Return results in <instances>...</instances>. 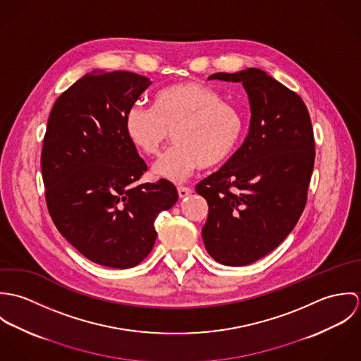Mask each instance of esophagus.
Listing matches in <instances>:
<instances>
[{
  "label": "esophagus",
  "mask_w": 361,
  "mask_h": 361,
  "mask_svg": "<svg viewBox=\"0 0 361 361\" xmlns=\"http://www.w3.org/2000/svg\"><path fill=\"white\" fill-rule=\"evenodd\" d=\"M192 189L190 188H186V186H178V195H179V197L180 199H183V197H188L189 195H192Z\"/></svg>",
  "instance_id": "esophagus-1"
}]
</instances>
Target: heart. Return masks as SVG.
<instances>
[{
    "mask_svg": "<svg viewBox=\"0 0 361 361\" xmlns=\"http://www.w3.org/2000/svg\"><path fill=\"white\" fill-rule=\"evenodd\" d=\"M123 128L130 143L149 157L159 154L172 132L176 145L155 164L154 173L182 182L200 166L226 162L240 143L245 119L209 86L182 82L159 90L153 106H130Z\"/></svg>",
    "mask_w": 361,
    "mask_h": 361,
    "instance_id": "obj_1",
    "label": "heart"
}]
</instances>
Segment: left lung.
Segmentation results:
<instances>
[{
    "instance_id": "left-lung-1",
    "label": "left lung",
    "mask_w": 361,
    "mask_h": 361,
    "mask_svg": "<svg viewBox=\"0 0 361 361\" xmlns=\"http://www.w3.org/2000/svg\"><path fill=\"white\" fill-rule=\"evenodd\" d=\"M211 79L242 83L250 103L243 145L196 186L208 203L202 231L208 255L242 267L271 253L298 224L314 168V135L306 104L267 72L249 68Z\"/></svg>"
}]
</instances>
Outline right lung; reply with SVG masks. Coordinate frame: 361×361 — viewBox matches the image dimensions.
Wrapping results in <instances>:
<instances>
[{"instance_id":"1","label":"right lung","mask_w":361,"mask_h":361,"mask_svg":"<svg viewBox=\"0 0 361 361\" xmlns=\"http://www.w3.org/2000/svg\"><path fill=\"white\" fill-rule=\"evenodd\" d=\"M152 83L133 72L94 69L56 99L47 123L42 172L52 222L79 253L109 268L147 257L155 218L178 200L166 179L135 185L147 165L123 119Z\"/></svg>"}]
</instances>
